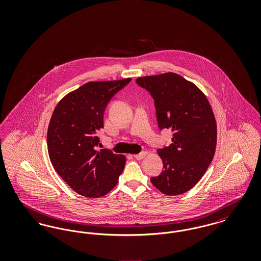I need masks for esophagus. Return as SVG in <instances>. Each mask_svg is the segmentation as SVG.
Returning <instances> with one entry per match:
<instances>
[{
  "label": "esophagus",
  "mask_w": 261,
  "mask_h": 261,
  "mask_svg": "<svg viewBox=\"0 0 261 261\" xmlns=\"http://www.w3.org/2000/svg\"><path fill=\"white\" fill-rule=\"evenodd\" d=\"M147 155V152L146 151H143V152H140V153H138V154H134L133 156L138 160V161H140V160H143L145 156Z\"/></svg>",
  "instance_id": "1"
}]
</instances>
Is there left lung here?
<instances>
[{
	"label": "left lung",
	"instance_id": "obj_1",
	"mask_svg": "<svg viewBox=\"0 0 261 261\" xmlns=\"http://www.w3.org/2000/svg\"><path fill=\"white\" fill-rule=\"evenodd\" d=\"M136 83L154 100L160 129L173 132L172 144L158 149L164 170L150 182L168 196L191 190L213 159L217 126L208 99L194 83L173 72L144 76Z\"/></svg>",
	"mask_w": 261,
	"mask_h": 261
}]
</instances>
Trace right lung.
I'll return each instance as SVG.
<instances>
[{
    "label": "right lung",
    "mask_w": 261,
    "mask_h": 261,
    "mask_svg": "<svg viewBox=\"0 0 261 261\" xmlns=\"http://www.w3.org/2000/svg\"><path fill=\"white\" fill-rule=\"evenodd\" d=\"M131 80L88 82L63 97L51 114L47 134L50 162L81 196L97 199L107 195L124 169V155L96 150L97 132L103 128L108 103Z\"/></svg>",
    "instance_id": "right-lung-1"
}]
</instances>
